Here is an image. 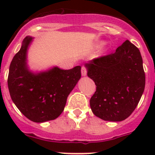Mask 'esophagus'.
Here are the masks:
<instances>
[{"label":"esophagus","instance_id":"34e87169","mask_svg":"<svg viewBox=\"0 0 155 155\" xmlns=\"http://www.w3.org/2000/svg\"><path fill=\"white\" fill-rule=\"evenodd\" d=\"M87 69H86L84 67H82L81 68V75L82 76H86L87 75Z\"/></svg>","mask_w":155,"mask_h":155}]
</instances>
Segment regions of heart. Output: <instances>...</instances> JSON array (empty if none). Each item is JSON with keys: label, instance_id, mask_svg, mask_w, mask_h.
I'll use <instances>...</instances> for the list:
<instances>
[{"label": "heart", "instance_id": "heart-1", "mask_svg": "<svg viewBox=\"0 0 155 155\" xmlns=\"http://www.w3.org/2000/svg\"><path fill=\"white\" fill-rule=\"evenodd\" d=\"M104 45V42H98L96 44V47H101V46H102Z\"/></svg>", "mask_w": 155, "mask_h": 155}]
</instances>
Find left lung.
Masks as SVG:
<instances>
[{"label":"left lung","instance_id":"obj_1","mask_svg":"<svg viewBox=\"0 0 155 155\" xmlns=\"http://www.w3.org/2000/svg\"><path fill=\"white\" fill-rule=\"evenodd\" d=\"M96 91L90 99L93 113L105 121L124 120L132 114L145 87L140 52L126 40L114 53L85 64Z\"/></svg>","mask_w":155,"mask_h":155}]
</instances>
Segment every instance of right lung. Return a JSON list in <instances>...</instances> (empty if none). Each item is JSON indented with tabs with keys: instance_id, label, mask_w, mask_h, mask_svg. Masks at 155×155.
<instances>
[{
	"instance_id": "add662e5",
	"label": "right lung",
	"mask_w": 155,
	"mask_h": 155,
	"mask_svg": "<svg viewBox=\"0 0 155 155\" xmlns=\"http://www.w3.org/2000/svg\"><path fill=\"white\" fill-rule=\"evenodd\" d=\"M32 38L25 37L9 68L8 85L11 98L26 118L35 123L55 120L64 111L67 98L81 78V66L71 70L57 67L34 74L26 64Z\"/></svg>"
}]
</instances>
